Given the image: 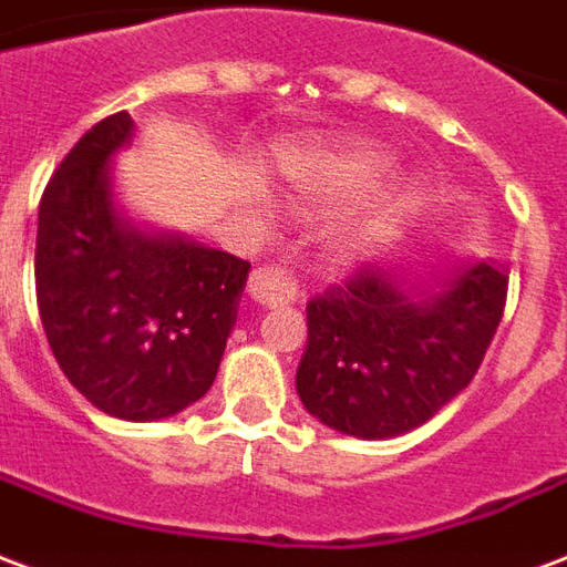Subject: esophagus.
<instances>
[{
  "label": "esophagus",
  "mask_w": 567,
  "mask_h": 567,
  "mask_svg": "<svg viewBox=\"0 0 567 567\" xmlns=\"http://www.w3.org/2000/svg\"><path fill=\"white\" fill-rule=\"evenodd\" d=\"M250 299L266 305V308H280L289 305L299 296V284L292 275H287L280 266H259L254 268V275L248 280Z\"/></svg>",
  "instance_id": "esophagus-1"
}]
</instances>
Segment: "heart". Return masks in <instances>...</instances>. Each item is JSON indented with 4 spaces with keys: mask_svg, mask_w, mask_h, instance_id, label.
Returning a JSON list of instances; mask_svg holds the SVG:
<instances>
[{
    "mask_svg": "<svg viewBox=\"0 0 567 567\" xmlns=\"http://www.w3.org/2000/svg\"><path fill=\"white\" fill-rule=\"evenodd\" d=\"M391 167L394 161L389 152L370 143H349L326 155L292 164L289 169L299 178L305 197L329 206V203H352L364 197L389 176ZM419 206L421 190L412 178L382 187L322 236V257L338 268H349L373 257L398 236L403 224L419 212Z\"/></svg>",
    "mask_w": 567,
    "mask_h": 567,
    "instance_id": "heart-1",
    "label": "heart"
}]
</instances>
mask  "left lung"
<instances>
[{
  "mask_svg": "<svg viewBox=\"0 0 567 567\" xmlns=\"http://www.w3.org/2000/svg\"><path fill=\"white\" fill-rule=\"evenodd\" d=\"M398 277L361 266L308 301L299 398L322 424L361 440L421 427L457 398L508 296V275L491 262L457 268L419 301Z\"/></svg>",
  "mask_w": 567,
  "mask_h": 567,
  "instance_id": "8db88e82",
  "label": "left lung"
}]
</instances>
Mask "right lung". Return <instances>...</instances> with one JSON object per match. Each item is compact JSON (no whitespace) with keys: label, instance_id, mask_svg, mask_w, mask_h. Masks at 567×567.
I'll return each instance as SVG.
<instances>
[{"label":"right lung","instance_id":"right-lung-1","mask_svg":"<svg viewBox=\"0 0 567 567\" xmlns=\"http://www.w3.org/2000/svg\"><path fill=\"white\" fill-rule=\"evenodd\" d=\"M131 131L125 110L101 118L47 182L35 296L71 385L106 415L157 421L212 389L250 262L118 220L110 157Z\"/></svg>","mask_w":567,"mask_h":567}]
</instances>
